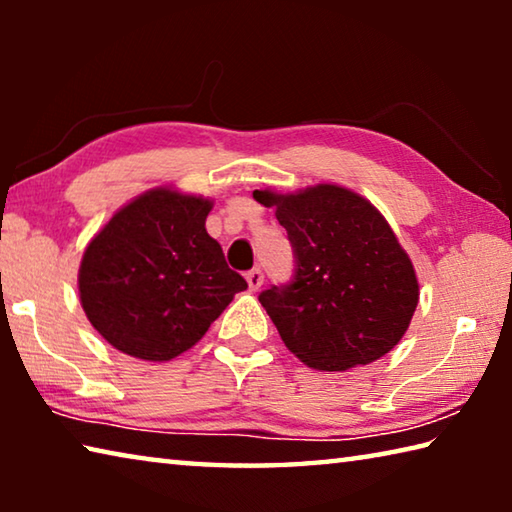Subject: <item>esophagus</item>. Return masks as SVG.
<instances>
[{"label": "esophagus", "mask_w": 512, "mask_h": 512, "mask_svg": "<svg viewBox=\"0 0 512 512\" xmlns=\"http://www.w3.org/2000/svg\"><path fill=\"white\" fill-rule=\"evenodd\" d=\"M246 280H248V287L253 289V291H257V289L264 284L262 268H253V271H248V273H246Z\"/></svg>", "instance_id": "34e87169"}]
</instances>
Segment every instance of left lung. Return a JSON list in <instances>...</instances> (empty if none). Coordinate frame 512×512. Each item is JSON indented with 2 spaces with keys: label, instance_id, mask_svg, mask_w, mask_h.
I'll return each mask as SVG.
<instances>
[{
  "label": "left lung",
  "instance_id": "left-lung-1",
  "mask_svg": "<svg viewBox=\"0 0 512 512\" xmlns=\"http://www.w3.org/2000/svg\"><path fill=\"white\" fill-rule=\"evenodd\" d=\"M275 207L293 277L259 302L296 357L316 370L366 366L391 352L418 307V277L395 232L366 198L336 185L253 192Z\"/></svg>",
  "mask_w": 512,
  "mask_h": 512
}]
</instances>
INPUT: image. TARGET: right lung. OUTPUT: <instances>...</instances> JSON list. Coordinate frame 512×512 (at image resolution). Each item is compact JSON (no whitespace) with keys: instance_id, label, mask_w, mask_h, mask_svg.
Listing matches in <instances>:
<instances>
[{"instance_id":"right-lung-1","label":"right lung","mask_w":512,"mask_h":512,"mask_svg":"<svg viewBox=\"0 0 512 512\" xmlns=\"http://www.w3.org/2000/svg\"><path fill=\"white\" fill-rule=\"evenodd\" d=\"M210 210L205 198L151 189L85 248L81 305L112 348L169 361L201 341L235 293L248 289L207 235Z\"/></svg>"}]
</instances>
